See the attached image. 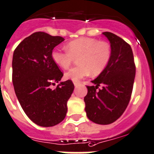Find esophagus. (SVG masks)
<instances>
[{
    "mask_svg": "<svg viewBox=\"0 0 154 154\" xmlns=\"http://www.w3.org/2000/svg\"><path fill=\"white\" fill-rule=\"evenodd\" d=\"M79 85V82H74V85H75V88L78 87Z\"/></svg>",
    "mask_w": 154,
    "mask_h": 154,
    "instance_id": "obj_1",
    "label": "esophagus"
}]
</instances>
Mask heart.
<instances>
[{"label":"heart","instance_id":"1","mask_svg":"<svg viewBox=\"0 0 154 154\" xmlns=\"http://www.w3.org/2000/svg\"><path fill=\"white\" fill-rule=\"evenodd\" d=\"M66 51L55 49L51 58L56 65L66 69L74 59H77L78 66L72 68L65 73V78L72 82H79L91 74L97 75L107 66L111 57L109 44L92 38H79L68 42Z\"/></svg>","mask_w":154,"mask_h":154}]
</instances>
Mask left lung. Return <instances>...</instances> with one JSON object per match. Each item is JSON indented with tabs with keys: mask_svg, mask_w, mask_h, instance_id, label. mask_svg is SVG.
<instances>
[{
	"mask_svg": "<svg viewBox=\"0 0 154 154\" xmlns=\"http://www.w3.org/2000/svg\"><path fill=\"white\" fill-rule=\"evenodd\" d=\"M110 43L111 57L106 68L87 86L84 98L88 118L100 125H108L118 119L126 109L135 76V66L131 46L109 32H103ZM102 88L96 91L99 86Z\"/></svg>",
	"mask_w": 154,
	"mask_h": 154,
	"instance_id": "left-lung-1",
	"label": "left lung"
}]
</instances>
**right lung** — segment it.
Masks as SVG:
<instances>
[{
	"instance_id": "obj_1",
	"label": "right lung",
	"mask_w": 154,
	"mask_h": 154,
	"mask_svg": "<svg viewBox=\"0 0 154 154\" xmlns=\"http://www.w3.org/2000/svg\"><path fill=\"white\" fill-rule=\"evenodd\" d=\"M64 41L43 32H35L17 46L13 56V84L19 102L32 122L42 127L61 122L67 112V101L74 90L71 80L51 85L62 79V72L51 53Z\"/></svg>"
}]
</instances>
